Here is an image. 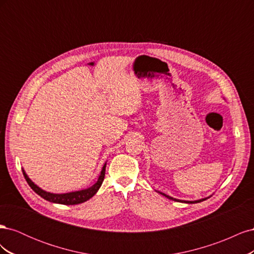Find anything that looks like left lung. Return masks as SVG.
Segmentation results:
<instances>
[{
    "label": "left lung",
    "mask_w": 254,
    "mask_h": 254,
    "mask_svg": "<svg viewBox=\"0 0 254 254\" xmlns=\"http://www.w3.org/2000/svg\"><path fill=\"white\" fill-rule=\"evenodd\" d=\"M160 194H162V195H164L165 197H167L168 199H172V200H175V201H180V200H178V199H175V198H173V197H171V196H167V195H165V194H163V193H160ZM206 198H204V199H200V200H196V201H181V202H187V203H197V202H201V201H203V200H205Z\"/></svg>",
    "instance_id": "1"
}]
</instances>
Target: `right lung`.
<instances>
[{
  "label": "right lung",
  "mask_w": 254,
  "mask_h": 254,
  "mask_svg": "<svg viewBox=\"0 0 254 254\" xmlns=\"http://www.w3.org/2000/svg\"><path fill=\"white\" fill-rule=\"evenodd\" d=\"M105 172H106V164L104 165L101 175L98 177V180L91 188L78 190V191H72V193H66V194H53V193H49V191H45L41 190L39 187H37L36 184L28 178L24 171H23V175H24V178L27 181L28 186L33 189L35 193L41 196L43 199H45V200L55 202V203H60V204L73 205V204H78V203L87 201L91 197H93L96 194V191L98 190L99 188H101L102 183L104 181Z\"/></svg>",
  "instance_id": "1"
}]
</instances>
